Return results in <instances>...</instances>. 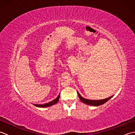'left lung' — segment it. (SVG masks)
Masks as SVG:
<instances>
[{
	"instance_id": "obj_1",
	"label": "left lung",
	"mask_w": 135,
	"mask_h": 135,
	"mask_svg": "<svg viewBox=\"0 0 135 135\" xmlns=\"http://www.w3.org/2000/svg\"><path fill=\"white\" fill-rule=\"evenodd\" d=\"M60 93L59 94L58 97H57L56 99H54L53 101H51L49 103H46V104H34V105H35L36 107H49V106L52 105L53 104H55L56 103L59 102V99H60Z\"/></svg>"
}]
</instances>
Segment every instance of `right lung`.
<instances>
[{"label":"right lung","instance_id":"add662e5","mask_svg":"<svg viewBox=\"0 0 135 135\" xmlns=\"http://www.w3.org/2000/svg\"><path fill=\"white\" fill-rule=\"evenodd\" d=\"M78 92V91H77ZM78 96L79 97V99L81 100V101L85 103V104H88V105H94V106H98V105H102L103 104H104L105 103L107 102L108 100H110L111 97H113V96H112L108 98H106L104 99L103 100H88V99H86L83 98V97L80 95L79 93L78 92Z\"/></svg>","mask_w":135,"mask_h":135}]
</instances>
